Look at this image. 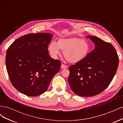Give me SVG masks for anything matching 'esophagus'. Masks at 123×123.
Segmentation results:
<instances>
[{"mask_svg": "<svg viewBox=\"0 0 123 123\" xmlns=\"http://www.w3.org/2000/svg\"><path fill=\"white\" fill-rule=\"evenodd\" d=\"M61 68H62V69H65L67 68V66L65 65L62 64V65H61Z\"/></svg>", "mask_w": 123, "mask_h": 123, "instance_id": "esophagus-1", "label": "esophagus"}]
</instances>
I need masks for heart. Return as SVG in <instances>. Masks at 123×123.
I'll return each instance as SVG.
<instances>
[{"label":"heart","instance_id":"1","mask_svg":"<svg viewBox=\"0 0 123 123\" xmlns=\"http://www.w3.org/2000/svg\"><path fill=\"white\" fill-rule=\"evenodd\" d=\"M51 57L56 58L64 51L65 58L70 63L80 62L87 56L90 47L87 41L79 37L60 38L56 43L51 42L48 47Z\"/></svg>","mask_w":123,"mask_h":123}]
</instances>
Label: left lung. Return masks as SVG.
Listing matches in <instances>:
<instances>
[{
  "instance_id": "8db88e82",
  "label": "left lung",
  "mask_w": 123,
  "mask_h": 123,
  "mask_svg": "<svg viewBox=\"0 0 123 123\" xmlns=\"http://www.w3.org/2000/svg\"><path fill=\"white\" fill-rule=\"evenodd\" d=\"M94 49L83 61L69 67L68 82L72 91L88 97L99 94L108 86L118 66L119 59L114 47L98 37L88 36Z\"/></svg>"
}]
</instances>
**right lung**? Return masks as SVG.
<instances>
[{
    "mask_svg": "<svg viewBox=\"0 0 123 123\" xmlns=\"http://www.w3.org/2000/svg\"><path fill=\"white\" fill-rule=\"evenodd\" d=\"M52 36L46 33L28 34L15 40L7 50V72L11 83L21 93L42 94L60 70L61 62L52 58L48 50Z\"/></svg>",
    "mask_w": 123,
    "mask_h": 123,
    "instance_id": "obj_1",
    "label": "right lung"
}]
</instances>
